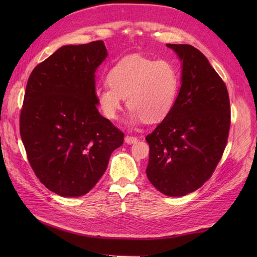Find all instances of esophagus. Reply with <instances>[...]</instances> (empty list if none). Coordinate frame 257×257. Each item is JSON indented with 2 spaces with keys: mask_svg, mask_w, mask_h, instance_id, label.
I'll return each mask as SVG.
<instances>
[{
  "mask_svg": "<svg viewBox=\"0 0 257 257\" xmlns=\"http://www.w3.org/2000/svg\"><path fill=\"white\" fill-rule=\"evenodd\" d=\"M137 141H138L137 137H132V136H125V137H124V143L128 144V145L136 144Z\"/></svg>",
  "mask_w": 257,
  "mask_h": 257,
  "instance_id": "obj_1",
  "label": "esophagus"
}]
</instances>
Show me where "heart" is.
I'll return each mask as SVG.
<instances>
[{
    "label": "heart",
    "instance_id": "heart-1",
    "mask_svg": "<svg viewBox=\"0 0 257 257\" xmlns=\"http://www.w3.org/2000/svg\"><path fill=\"white\" fill-rule=\"evenodd\" d=\"M107 85L97 87L95 98L101 113L116 120L122 99L130 109L128 122H160L176 105L180 73L172 62L130 55L114 64L107 74Z\"/></svg>",
    "mask_w": 257,
    "mask_h": 257
}]
</instances>
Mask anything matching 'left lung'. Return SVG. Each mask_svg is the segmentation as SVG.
<instances>
[{
  "label": "left lung",
  "mask_w": 257,
  "mask_h": 257,
  "mask_svg": "<svg viewBox=\"0 0 257 257\" xmlns=\"http://www.w3.org/2000/svg\"><path fill=\"white\" fill-rule=\"evenodd\" d=\"M181 62V87L169 116L146 137L147 177L168 196L193 192L209 180L225 149L230 99L207 58L188 44H167Z\"/></svg>",
  "instance_id": "8db88e82"
}]
</instances>
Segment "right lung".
I'll list each match as a JSON object with an SVG mask.
<instances>
[{"label": "right lung", "instance_id": "obj_1", "mask_svg": "<svg viewBox=\"0 0 257 257\" xmlns=\"http://www.w3.org/2000/svg\"><path fill=\"white\" fill-rule=\"evenodd\" d=\"M105 43L65 45L33 69L20 133L36 177L58 195L76 198L95 187L123 134L98 111L96 70Z\"/></svg>", "mask_w": 257, "mask_h": 257}]
</instances>
